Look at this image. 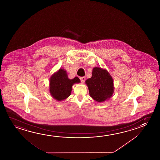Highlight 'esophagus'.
I'll return each mask as SVG.
<instances>
[{"label": "esophagus", "instance_id": "esophagus-1", "mask_svg": "<svg viewBox=\"0 0 160 160\" xmlns=\"http://www.w3.org/2000/svg\"><path fill=\"white\" fill-rule=\"evenodd\" d=\"M80 79L81 80L82 82H84V81H85V77L83 76V77H80Z\"/></svg>", "mask_w": 160, "mask_h": 160}]
</instances>
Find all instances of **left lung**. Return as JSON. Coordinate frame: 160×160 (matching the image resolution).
<instances>
[{
	"label": "left lung",
	"instance_id": "obj_1",
	"mask_svg": "<svg viewBox=\"0 0 160 160\" xmlns=\"http://www.w3.org/2000/svg\"><path fill=\"white\" fill-rule=\"evenodd\" d=\"M90 95L95 101L103 102L113 92V79L105 69L94 68L91 78L86 80Z\"/></svg>",
	"mask_w": 160,
	"mask_h": 160
}]
</instances>
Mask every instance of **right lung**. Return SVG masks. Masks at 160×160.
Wrapping results in <instances>:
<instances>
[{
    "instance_id": "1",
    "label": "right lung",
    "mask_w": 160,
    "mask_h": 160,
    "mask_svg": "<svg viewBox=\"0 0 160 160\" xmlns=\"http://www.w3.org/2000/svg\"><path fill=\"white\" fill-rule=\"evenodd\" d=\"M80 82L78 77L69 79L67 71L64 69H59L50 79V92L55 99L62 101L70 95L72 85Z\"/></svg>"
}]
</instances>
